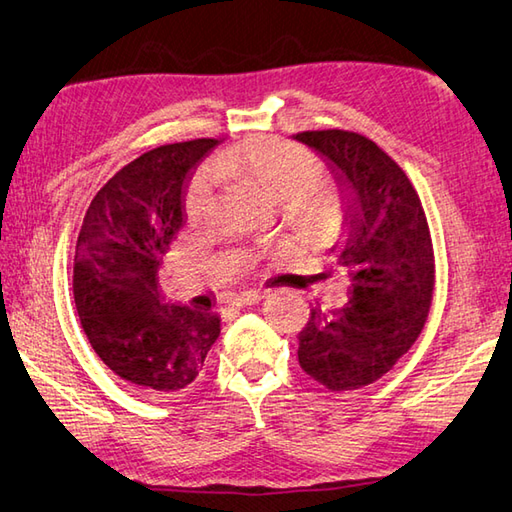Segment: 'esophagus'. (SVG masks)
<instances>
[{"instance_id":"esophagus-1","label":"esophagus","mask_w":512,"mask_h":512,"mask_svg":"<svg viewBox=\"0 0 512 512\" xmlns=\"http://www.w3.org/2000/svg\"><path fill=\"white\" fill-rule=\"evenodd\" d=\"M262 300H264L262 291H246V293H239L235 297H230V304L232 306H250V304H257Z\"/></svg>"}]
</instances>
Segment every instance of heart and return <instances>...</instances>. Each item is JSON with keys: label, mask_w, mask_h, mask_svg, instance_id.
I'll use <instances>...</instances> for the list:
<instances>
[{"label": "heart", "mask_w": 512, "mask_h": 512, "mask_svg": "<svg viewBox=\"0 0 512 512\" xmlns=\"http://www.w3.org/2000/svg\"><path fill=\"white\" fill-rule=\"evenodd\" d=\"M219 181L244 185L273 206H286L288 215L306 237H331L345 219V197L331 185H318L320 161L311 152L277 138H250L221 152L210 165ZM212 190L206 179L190 188L185 217L199 224L210 212Z\"/></svg>", "instance_id": "heart-1"}]
</instances>
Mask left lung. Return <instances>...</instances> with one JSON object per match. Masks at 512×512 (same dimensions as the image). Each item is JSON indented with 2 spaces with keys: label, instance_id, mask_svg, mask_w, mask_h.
I'll return each mask as SVG.
<instances>
[{
  "label": "left lung",
  "instance_id": "obj_1",
  "mask_svg": "<svg viewBox=\"0 0 512 512\" xmlns=\"http://www.w3.org/2000/svg\"><path fill=\"white\" fill-rule=\"evenodd\" d=\"M293 138L327 163L345 197L329 250L349 284L342 309H311L297 358L331 392L358 389L385 376L423 329L434 291L430 228L410 179L374 141L342 129Z\"/></svg>",
  "mask_w": 512,
  "mask_h": 512
}]
</instances>
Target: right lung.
Returning <instances> with one entry per match:
<instances>
[{
  "label": "right lung",
  "instance_id": "right-lung-1",
  "mask_svg": "<svg viewBox=\"0 0 512 512\" xmlns=\"http://www.w3.org/2000/svg\"><path fill=\"white\" fill-rule=\"evenodd\" d=\"M224 141L197 138L138 156L111 176L85 215L73 297L91 347L132 385L176 392L199 376L219 315L167 302L159 268L185 221L192 172Z\"/></svg>",
  "mask_w": 512,
  "mask_h": 512
}]
</instances>
